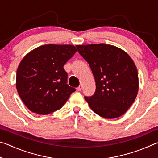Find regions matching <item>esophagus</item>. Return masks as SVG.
<instances>
[{
	"instance_id": "esophagus-1",
	"label": "esophagus",
	"mask_w": 158,
	"mask_h": 158,
	"mask_svg": "<svg viewBox=\"0 0 158 158\" xmlns=\"http://www.w3.org/2000/svg\"><path fill=\"white\" fill-rule=\"evenodd\" d=\"M81 89H82V85H79V86L77 89V90H78V91H81Z\"/></svg>"
}]
</instances>
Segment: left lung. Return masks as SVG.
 I'll return each instance as SVG.
<instances>
[{"mask_svg":"<svg viewBox=\"0 0 158 158\" xmlns=\"http://www.w3.org/2000/svg\"><path fill=\"white\" fill-rule=\"evenodd\" d=\"M76 47L95 77V94L85 97L90 109L105 118L121 116L132 105L139 90L138 72L133 60L125 51L113 45Z\"/></svg>","mask_w":158,"mask_h":158,"instance_id":"obj_1","label":"left lung"}]
</instances>
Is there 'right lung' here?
Wrapping results in <instances>:
<instances>
[{
  "label": "right lung",
  "instance_id": "obj_1",
  "mask_svg": "<svg viewBox=\"0 0 158 158\" xmlns=\"http://www.w3.org/2000/svg\"><path fill=\"white\" fill-rule=\"evenodd\" d=\"M77 52L71 44H44L26 54L19 65L16 87L29 110L42 115L60 109L75 89L67 84L63 66Z\"/></svg>",
  "mask_w": 158,
  "mask_h": 158
}]
</instances>
